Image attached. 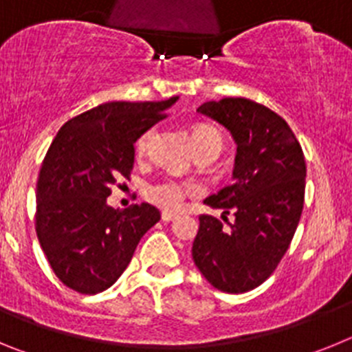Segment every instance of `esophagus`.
<instances>
[{
	"label": "esophagus",
	"mask_w": 352,
	"mask_h": 352,
	"mask_svg": "<svg viewBox=\"0 0 352 352\" xmlns=\"http://www.w3.org/2000/svg\"><path fill=\"white\" fill-rule=\"evenodd\" d=\"M178 219V213H173V211H162V220L164 222H170V220Z\"/></svg>",
	"instance_id": "34e87169"
}]
</instances>
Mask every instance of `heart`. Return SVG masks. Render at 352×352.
Masks as SVG:
<instances>
[{"mask_svg": "<svg viewBox=\"0 0 352 352\" xmlns=\"http://www.w3.org/2000/svg\"><path fill=\"white\" fill-rule=\"evenodd\" d=\"M148 141L149 132L142 133L141 138L138 139V142H135L138 155H144L146 148H148ZM192 141H194L197 151H219L220 153V149H222V135L210 125H195L194 130H192ZM194 192L195 186L192 183L167 179L164 183L149 186L148 199L151 203L166 208V210H178L186 195L194 194Z\"/></svg>", "mask_w": 352, "mask_h": 352, "instance_id": "obj_1", "label": "heart"}]
</instances>
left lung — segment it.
Returning a JSON list of instances; mask_svg holds the SVG:
<instances>
[{
  "mask_svg": "<svg viewBox=\"0 0 352 352\" xmlns=\"http://www.w3.org/2000/svg\"><path fill=\"white\" fill-rule=\"evenodd\" d=\"M197 113L226 126L236 142L232 183L204 199L232 211L234 222L227 229L201 214L192 257L214 289L239 294L263 284L291 245L303 210L305 157L285 120L257 102L222 98Z\"/></svg>",
  "mask_w": 352,
  "mask_h": 352,
  "instance_id": "obj_1",
  "label": "left lung"
}]
</instances>
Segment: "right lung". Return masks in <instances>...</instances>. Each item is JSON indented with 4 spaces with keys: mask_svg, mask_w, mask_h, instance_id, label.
<instances>
[{
    "mask_svg": "<svg viewBox=\"0 0 352 352\" xmlns=\"http://www.w3.org/2000/svg\"><path fill=\"white\" fill-rule=\"evenodd\" d=\"M176 100L107 102L72 118L56 133L36 182V236L67 287L80 294L111 287L160 220L151 204L116 210L107 197L121 176H130L135 141Z\"/></svg>",
    "mask_w": 352,
    "mask_h": 352,
    "instance_id": "obj_1",
    "label": "right lung"
}]
</instances>
